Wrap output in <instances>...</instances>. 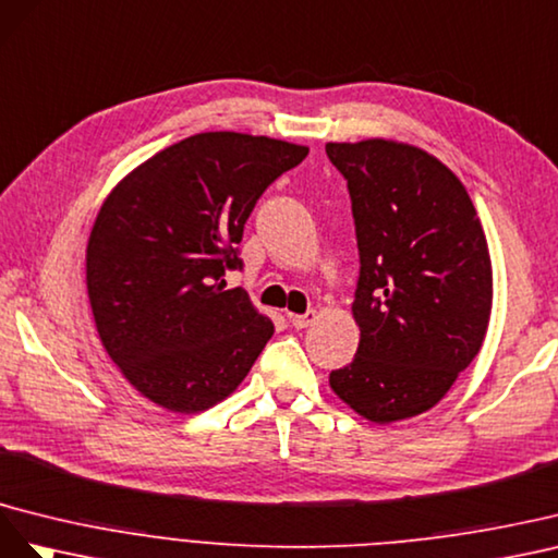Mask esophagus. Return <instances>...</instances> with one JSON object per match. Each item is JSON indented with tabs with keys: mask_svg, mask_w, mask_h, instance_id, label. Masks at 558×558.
<instances>
[{
	"mask_svg": "<svg viewBox=\"0 0 558 558\" xmlns=\"http://www.w3.org/2000/svg\"><path fill=\"white\" fill-rule=\"evenodd\" d=\"M288 317H290V323H292L294 329H304V327L315 323V311H306V313H301V315L299 313H288Z\"/></svg>",
	"mask_w": 558,
	"mask_h": 558,
	"instance_id": "obj_1",
	"label": "esophagus"
}]
</instances>
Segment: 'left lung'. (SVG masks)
Returning a JSON list of instances; mask_svg holds the SVG:
<instances>
[{"instance_id": "8db88e82", "label": "left lung", "mask_w": 558, "mask_h": 558, "mask_svg": "<svg viewBox=\"0 0 558 558\" xmlns=\"http://www.w3.org/2000/svg\"><path fill=\"white\" fill-rule=\"evenodd\" d=\"M325 151L348 182L360 250V345L329 386L372 423L418 416L486 337L493 270L482 221L463 182L418 147L362 140Z\"/></svg>"}]
</instances>
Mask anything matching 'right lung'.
<instances>
[{"label": "right lung", "mask_w": 558, "mask_h": 558, "mask_svg": "<svg viewBox=\"0 0 558 558\" xmlns=\"http://www.w3.org/2000/svg\"><path fill=\"white\" fill-rule=\"evenodd\" d=\"M308 147L245 133H198L111 189L86 247L88 299L107 355L154 404L198 413L252 369L274 323L227 270L259 196Z\"/></svg>", "instance_id": "obj_1"}]
</instances>
